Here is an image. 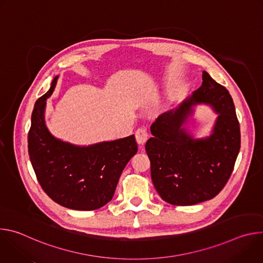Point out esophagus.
<instances>
[{
	"label": "esophagus",
	"mask_w": 263,
	"mask_h": 263,
	"mask_svg": "<svg viewBox=\"0 0 263 263\" xmlns=\"http://www.w3.org/2000/svg\"><path fill=\"white\" fill-rule=\"evenodd\" d=\"M135 138H136V141L139 145H143L145 143V141L147 140V138H148V134L146 132V129H144V128L137 129L136 132H135Z\"/></svg>",
	"instance_id": "34e87169"
}]
</instances>
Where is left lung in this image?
Instances as JSON below:
<instances>
[{"label": "left lung", "instance_id": "1", "mask_svg": "<svg viewBox=\"0 0 263 263\" xmlns=\"http://www.w3.org/2000/svg\"><path fill=\"white\" fill-rule=\"evenodd\" d=\"M200 88L151 126L145 143L151 177L161 199L172 205H195L214 198L228 182L239 153L240 128L229 91L203 71ZM208 103L219 115L213 134L194 140L181 127L192 106Z\"/></svg>", "mask_w": 263, "mask_h": 263}]
</instances>
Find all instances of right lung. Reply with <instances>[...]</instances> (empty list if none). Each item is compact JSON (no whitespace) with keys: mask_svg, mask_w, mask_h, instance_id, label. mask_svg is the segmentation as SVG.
<instances>
[{"mask_svg":"<svg viewBox=\"0 0 263 263\" xmlns=\"http://www.w3.org/2000/svg\"><path fill=\"white\" fill-rule=\"evenodd\" d=\"M47 93L36 101L28 133V152L37 181L57 204L73 210H96L115 195L119 179L137 153L134 135L78 146L55 138L45 124Z\"/></svg>","mask_w":263,"mask_h":263,"instance_id":"1","label":"right lung"}]
</instances>
